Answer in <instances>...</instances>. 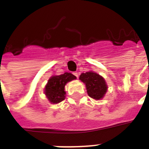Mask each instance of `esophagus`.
I'll return each instance as SVG.
<instances>
[{
  "label": "esophagus",
  "instance_id": "esophagus-1",
  "mask_svg": "<svg viewBox=\"0 0 149 149\" xmlns=\"http://www.w3.org/2000/svg\"><path fill=\"white\" fill-rule=\"evenodd\" d=\"M74 76H75V77H77V78H78V73H77V72H74Z\"/></svg>",
  "mask_w": 149,
  "mask_h": 149
}]
</instances>
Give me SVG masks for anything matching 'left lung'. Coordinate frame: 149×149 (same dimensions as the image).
<instances>
[{
	"mask_svg": "<svg viewBox=\"0 0 149 149\" xmlns=\"http://www.w3.org/2000/svg\"><path fill=\"white\" fill-rule=\"evenodd\" d=\"M79 78L86 84L89 97L96 100L103 98L107 92V86L104 79L101 76L95 72H89L81 74Z\"/></svg>",
	"mask_w": 149,
	"mask_h": 149,
	"instance_id": "1",
	"label": "left lung"
}]
</instances>
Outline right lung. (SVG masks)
Here are the masks:
<instances>
[{"label":"right lung","mask_w":149,"mask_h":149,"mask_svg":"<svg viewBox=\"0 0 149 149\" xmlns=\"http://www.w3.org/2000/svg\"><path fill=\"white\" fill-rule=\"evenodd\" d=\"M76 79L72 74L65 73L57 76H53L48 80L45 88V93L51 103L57 104L65 99V85L69 81Z\"/></svg>","instance_id":"right-lung-1"}]
</instances>
